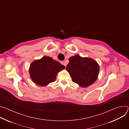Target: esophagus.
I'll list each match as a JSON object with an SVG mask.
<instances>
[{"mask_svg":"<svg viewBox=\"0 0 129 129\" xmlns=\"http://www.w3.org/2000/svg\"><path fill=\"white\" fill-rule=\"evenodd\" d=\"M61 64L63 65H64V66L66 67V64L64 62H61Z\"/></svg>","mask_w":129,"mask_h":129,"instance_id":"1","label":"esophagus"}]
</instances>
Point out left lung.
I'll return each mask as SVG.
<instances>
[{"label": "left lung", "instance_id": "left-lung-1", "mask_svg": "<svg viewBox=\"0 0 129 129\" xmlns=\"http://www.w3.org/2000/svg\"><path fill=\"white\" fill-rule=\"evenodd\" d=\"M69 61L66 69L73 82L81 87L86 88L96 81L100 66L94 60L76 54L69 58Z\"/></svg>", "mask_w": 129, "mask_h": 129}]
</instances>
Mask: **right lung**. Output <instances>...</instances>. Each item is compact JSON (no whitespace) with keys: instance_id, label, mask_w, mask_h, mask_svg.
Here are the masks:
<instances>
[{"instance_id":"right-lung-1","label":"right lung","mask_w":129,"mask_h":129,"mask_svg":"<svg viewBox=\"0 0 129 129\" xmlns=\"http://www.w3.org/2000/svg\"><path fill=\"white\" fill-rule=\"evenodd\" d=\"M65 68V66L52 58L44 56L33 62L28 71L32 81L39 86L44 87L55 81L58 73Z\"/></svg>"}]
</instances>
